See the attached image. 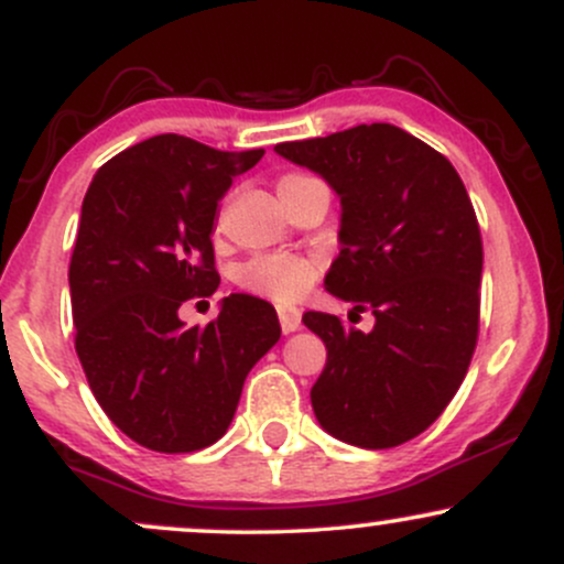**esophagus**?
I'll use <instances>...</instances> for the list:
<instances>
[{"label": "esophagus", "instance_id": "34e87169", "mask_svg": "<svg viewBox=\"0 0 564 564\" xmlns=\"http://www.w3.org/2000/svg\"><path fill=\"white\" fill-rule=\"evenodd\" d=\"M278 321H281L283 334H294L302 326V310L300 307H278Z\"/></svg>", "mask_w": 564, "mask_h": 564}]
</instances>
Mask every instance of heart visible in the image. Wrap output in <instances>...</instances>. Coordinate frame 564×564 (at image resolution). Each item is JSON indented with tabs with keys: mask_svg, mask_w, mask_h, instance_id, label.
<instances>
[{
	"mask_svg": "<svg viewBox=\"0 0 564 564\" xmlns=\"http://www.w3.org/2000/svg\"><path fill=\"white\" fill-rule=\"evenodd\" d=\"M302 180L300 174H291L283 183ZM321 262L315 257L291 254V251H278V254H262L254 260L243 262L238 268V283L251 294L268 296L275 302H296L310 291L318 278Z\"/></svg>",
	"mask_w": 564,
	"mask_h": 564,
	"instance_id": "heart-1",
	"label": "heart"
}]
</instances>
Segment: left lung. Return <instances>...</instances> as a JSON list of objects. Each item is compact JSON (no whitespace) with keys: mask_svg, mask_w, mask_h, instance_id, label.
<instances>
[{"mask_svg":"<svg viewBox=\"0 0 564 564\" xmlns=\"http://www.w3.org/2000/svg\"><path fill=\"white\" fill-rule=\"evenodd\" d=\"M275 153L336 193L339 254L323 286L377 321L366 334L336 315H302L328 352L310 390L315 419L341 443L394 448L445 411L477 345L482 241L467 187L448 159L394 124L281 142Z\"/></svg>","mask_w":564,"mask_h":564,"instance_id":"1","label":"left lung"}]
</instances>
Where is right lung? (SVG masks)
Instances as JSON below:
<instances>
[{
    "label": "right lung",
    "instance_id": "add662e5",
    "mask_svg": "<svg viewBox=\"0 0 564 564\" xmlns=\"http://www.w3.org/2000/svg\"><path fill=\"white\" fill-rule=\"evenodd\" d=\"M262 156L156 134L87 187L68 268L76 355L106 416L151 451L217 443L249 371L281 339L275 307L251 294L225 296L206 326L177 315L217 291V204Z\"/></svg>",
    "mask_w": 564,
    "mask_h": 564
}]
</instances>
